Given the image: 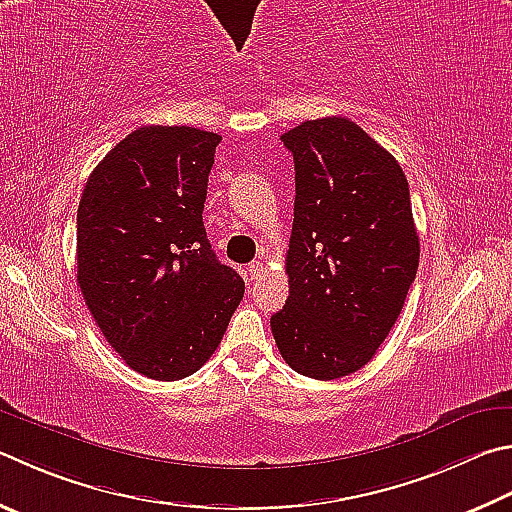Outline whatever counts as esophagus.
Masks as SVG:
<instances>
[{"instance_id": "obj_1", "label": "esophagus", "mask_w": 512, "mask_h": 512, "mask_svg": "<svg viewBox=\"0 0 512 512\" xmlns=\"http://www.w3.org/2000/svg\"><path fill=\"white\" fill-rule=\"evenodd\" d=\"M264 271H266V266H264V262H259V259H255L253 264H248V277H250V282L259 280V277L264 275Z\"/></svg>"}]
</instances>
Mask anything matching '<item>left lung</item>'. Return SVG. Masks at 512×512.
I'll return each mask as SVG.
<instances>
[{"label": "left lung", "instance_id": "1", "mask_svg": "<svg viewBox=\"0 0 512 512\" xmlns=\"http://www.w3.org/2000/svg\"><path fill=\"white\" fill-rule=\"evenodd\" d=\"M288 300L271 318L286 365L315 380L374 358L403 311L418 268L410 185L401 165L342 116L293 127Z\"/></svg>", "mask_w": 512, "mask_h": 512}]
</instances>
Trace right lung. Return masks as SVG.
<instances>
[{
  "label": "right lung",
  "instance_id": "obj_1",
  "mask_svg": "<svg viewBox=\"0 0 512 512\" xmlns=\"http://www.w3.org/2000/svg\"><path fill=\"white\" fill-rule=\"evenodd\" d=\"M219 141L197 127H138L82 192L78 286L102 336L147 378L199 371L244 297L203 228Z\"/></svg>",
  "mask_w": 512,
  "mask_h": 512
}]
</instances>
